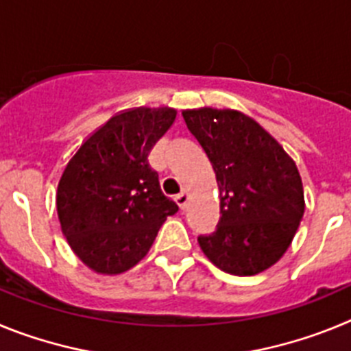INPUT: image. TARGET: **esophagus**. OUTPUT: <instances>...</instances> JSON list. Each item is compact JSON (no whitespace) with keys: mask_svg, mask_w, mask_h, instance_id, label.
<instances>
[{"mask_svg":"<svg viewBox=\"0 0 351 351\" xmlns=\"http://www.w3.org/2000/svg\"><path fill=\"white\" fill-rule=\"evenodd\" d=\"M176 202H178L179 207L184 210L186 207H188V202H190V193H188V191H182V193H179L178 197H176Z\"/></svg>","mask_w":351,"mask_h":351,"instance_id":"34e87169","label":"esophagus"}]
</instances>
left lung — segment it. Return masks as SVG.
<instances>
[{
  "label": "left lung",
  "instance_id": "obj_1",
  "mask_svg": "<svg viewBox=\"0 0 351 351\" xmlns=\"http://www.w3.org/2000/svg\"><path fill=\"white\" fill-rule=\"evenodd\" d=\"M219 190L218 228L200 235L204 255L223 272L255 276L272 267L302 221L304 188L295 161L267 130L232 108H188Z\"/></svg>",
  "mask_w": 351,
  "mask_h": 351
}]
</instances>
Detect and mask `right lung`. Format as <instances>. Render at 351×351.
Instances as JSON below:
<instances>
[{"instance_id": "obj_1", "label": "right lung", "mask_w": 351, "mask_h": 351, "mask_svg": "<svg viewBox=\"0 0 351 351\" xmlns=\"http://www.w3.org/2000/svg\"><path fill=\"white\" fill-rule=\"evenodd\" d=\"M176 117L170 107L123 110L95 130L64 167L58 218L71 251L91 271L116 276L137 265L163 221L179 210L149 163Z\"/></svg>"}]
</instances>
